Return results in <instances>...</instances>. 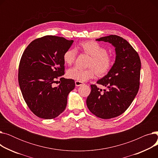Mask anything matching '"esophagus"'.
I'll return each instance as SVG.
<instances>
[{
	"label": "esophagus",
	"mask_w": 158,
	"mask_h": 158,
	"mask_svg": "<svg viewBox=\"0 0 158 158\" xmlns=\"http://www.w3.org/2000/svg\"><path fill=\"white\" fill-rule=\"evenodd\" d=\"M75 84H76V86H81V85H83V82L79 81H75Z\"/></svg>",
	"instance_id": "1"
}]
</instances>
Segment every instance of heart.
<instances>
[{"label": "heart", "mask_w": 158, "mask_h": 158, "mask_svg": "<svg viewBox=\"0 0 158 158\" xmlns=\"http://www.w3.org/2000/svg\"><path fill=\"white\" fill-rule=\"evenodd\" d=\"M81 52L91 56L88 63L89 68L81 69L73 67L68 70L66 76L70 79L85 82L95 77L96 73L99 76H104L108 73L113 64V57L107 54V49L95 41H82L78 45ZM77 51L69 48L64 52L63 59L65 64H72L76 60Z\"/></svg>", "instance_id": "heart-1"}]
</instances>
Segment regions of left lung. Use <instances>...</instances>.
I'll return each instance as SVG.
<instances>
[{"mask_svg":"<svg viewBox=\"0 0 158 158\" xmlns=\"http://www.w3.org/2000/svg\"><path fill=\"white\" fill-rule=\"evenodd\" d=\"M109 42L115 47L116 60L106 76L98 80L102 89L91 85L86 99L88 108L96 117L102 119L117 117L125 112L133 101L139 88L141 61L138 52L127 40L117 35L96 40Z\"/></svg>","mask_w":158,"mask_h":158,"instance_id":"1","label":"left lung"}]
</instances>
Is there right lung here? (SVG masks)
Masks as SVG:
<instances>
[{
	"label": "right lung",
	"instance_id": "add662e5",
	"mask_svg": "<svg viewBox=\"0 0 158 158\" xmlns=\"http://www.w3.org/2000/svg\"><path fill=\"white\" fill-rule=\"evenodd\" d=\"M73 40L47 35L33 40L25 49L19 66V83L30 110L37 117L52 119L66 108L69 94L75 88L73 79L61 77L64 74V52Z\"/></svg>",
	"mask_w": 158,
	"mask_h": 158
}]
</instances>
